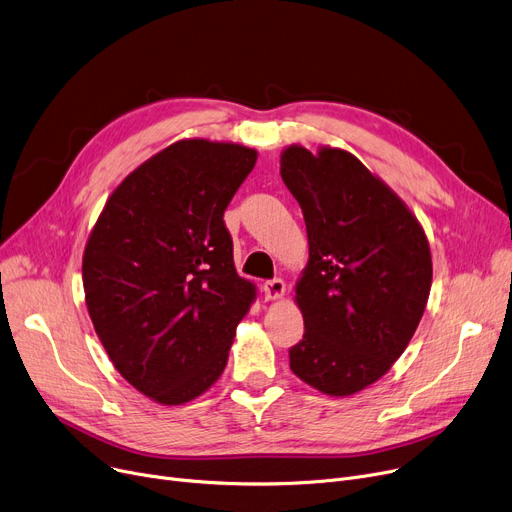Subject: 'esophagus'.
<instances>
[{
    "mask_svg": "<svg viewBox=\"0 0 512 512\" xmlns=\"http://www.w3.org/2000/svg\"><path fill=\"white\" fill-rule=\"evenodd\" d=\"M284 292H286V284H284V280H280V278L263 282V294H265L267 301H278V299H282Z\"/></svg>",
    "mask_w": 512,
    "mask_h": 512,
    "instance_id": "1",
    "label": "esophagus"
}]
</instances>
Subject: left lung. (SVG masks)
<instances>
[{
    "label": "left lung",
    "mask_w": 512,
    "mask_h": 512,
    "mask_svg": "<svg viewBox=\"0 0 512 512\" xmlns=\"http://www.w3.org/2000/svg\"><path fill=\"white\" fill-rule=\"evenodd\" d=\"M280 176L299 201L309 261L297 282L305 334L290 369L328 396L378 382L405 353L432 288V253L411 209L344 149L290 145Z\"/></svg>",
    "instance_id": "left-lung-1"
}]
</instances>
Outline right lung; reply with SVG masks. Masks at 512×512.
I'll list each match as a JSON object with an SVG mask.
<instances>
[{"instance_id":"obj_1","label":"right lung","mask_w":512,"mask_h":512,"mask_svg":"<svg viewBox=\"0 0 512 512\" xmlns=\"http://www.w3.org/2000/svg\"><path fill=\"white\" fill-rule=\"evenodd\" d=\"M255 161L236 143H172L118 184L87 240L93 328L122 378L159 405H184L215 384L255 301L224 224Z\"/></svg>"}]
</instances>
